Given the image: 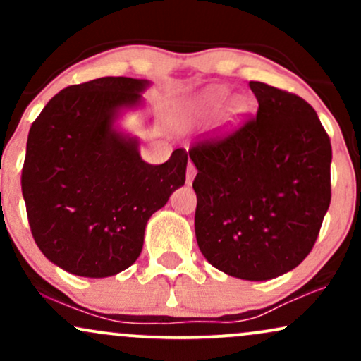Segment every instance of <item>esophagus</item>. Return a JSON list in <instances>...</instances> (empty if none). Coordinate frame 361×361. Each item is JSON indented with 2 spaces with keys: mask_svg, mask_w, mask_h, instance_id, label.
<instances>
[{
  "mask_svg": "<svg viewBox=\"0 0 361 361\" xmlns=\"http://www.w3.org/2000/svg\"><path fill=\"white\" fill-rule=\"evenodd\" d=\"M195 175H197V169H195L192 163H188V168H186V185H192Z\"/></svg>",
  "mask_w": 361,
  "mask_h": 361,
  "instance_id": "1",
  "label": "esophagus"
}]
</instances>
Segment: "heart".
<instances>
[{"mask_svg":"<svg viewBox=\"0 0 361 361\" xmlns=\"http://www.w3.org/2000/svg\"><path fill=\"white\" fill-rule=\"evenodd\" d=\"M227 97H229V90L224 88V86H214V88L205 90L197 98H192V100L183 103V106H181V117L190 120L204 117V115L210 114V111L217 110L227 100ZM246 102L243 98H234L227 105L226 115H224L222 120V127L233 128L238 126L243 120L244 114H246Z\"/></svg>","mask_w":361,"mask_h":361,"instance_id":"1","label":"heart"}]
</instances>
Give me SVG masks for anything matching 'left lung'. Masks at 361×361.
Here are the masks:
<instances>
[{"mask_svg":"<svg viewBox=\"0 0 361 361\" xmlns=\"http://www.w3.org/2000/svg\"><path fill=\"white\" fill-rule=\"evenodd\" d=\"M258 114L188 151L198 169L195 235L212 267L263 281L299 267L331 202V140L297 94L250 81Z\"/></svg>","mask_w":361,"mask_h":361,"instance_id":"1","label":"left lung"}]
</instances>
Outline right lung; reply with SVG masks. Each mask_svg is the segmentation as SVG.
Instances as JSON below:
<instances>
[{"label":"right lung","instance_id":"1","mask_svg":"<svg viewBox=\"0 0 361 361\" xmlns=\"http://www.w3.org/2000/svg\"><path fill=\"white\" fill-rule=\"evenodd\" d=\"M149 86L123 76L68 86L28 132L22 193L32 235L73 275L105 279L135 263L151 215L185 185V149L149 164L139 139L118 127L127 110L144 106Z\"/></svg>","mask_w":361,"mask_h":361}]
</instances>
